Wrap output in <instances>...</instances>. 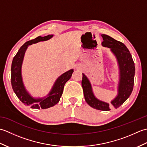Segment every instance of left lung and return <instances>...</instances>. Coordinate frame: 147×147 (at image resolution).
I'll list each match as a JSON object with an SVG mask.
<instances>
[{
  "mask_svg": "<svg viewBox=\"0 0 147 147\" xmlns=\"http://www.w3.org/2000/svg\"><path fill=\"white\" fill-rule=\"evenodd\" d=\"M102 46L111 49L119 65V82L118 84L117 95L111 101L110 105L107 102L99 100L93 93L92 87L89 80L83 73L82 85L85 101L90 106L100 111H110V107L117 109L129 98L133 89L134 78L135 74V63L129 50L123 43L112 38L107 35H102Z\"/></svg>",
  "mask_w": 147,
  "mask_h": 147,
  "instance_id": "left-lung-1",
  "label": "left lung"
}]
</instances>
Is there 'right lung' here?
Returning <instances> with one entry per match:
<instances>
[{
    "mask_svg": "<svg viewBox=\"0 0 147 147\" xmlns=\"http://www.w3.org/2000/svg\"><path fill=\"white\" fill-rule=\"evenodd\" d=\"M53 35L45 36H38L36 38L26 42L19 50L12 60L11 65V85L18 98L24 105L31 106L33 109H48L54 106L60 100L63 92L65 83L71 78L73 69H70L59 76L55 81L51 92L43 98H35L26 91L22 80L21 66L25 52L28 45L41 41H45L51 38Z\"/></svg>",
    "mask_w": 147,
    "mask_h": 147,
    "instance_id": "right-lung-1",
    "label": "right lung"
}]
</instances>
